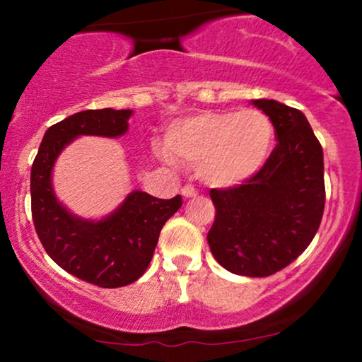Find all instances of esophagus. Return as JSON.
Masks as SVG:
<instances>
[{
  "label": "esophagus",
  "mask_w": 362,
  "mask_h": 362,
  "mask_svg": "<svg viewBox=\"0 0 362 362\" xmlns=\"http://www.w3.org/2000/svg\"><path fill=\"white\" fill-rule=\"evenodd\" d=\"M182 195H184V197H187V199L195 197V195H197V190H195L192 185H185L184 189H182Z\"/></svg>",
  "instance_id": "34e87169"
}]
</instances>
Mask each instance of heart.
Masks as SVG:
<instances>
[{
    "instance_id": "1",
    "label": "heart",
    "mask_w": 362,
    "mask_h": 362,
    "mask_svg": "<svg viewBox=\"0 0 362 362\" xmlns=\"http://www.w3.org/2000/svg\"><path fill=\"white\" fill-rule=\"evenodd\" d=\"M274 139L276 129L262 110H206L173 122L158 155L167 163L195 167L207 185L231 189L260 172Z\"/></svg>"
}]
</instances>
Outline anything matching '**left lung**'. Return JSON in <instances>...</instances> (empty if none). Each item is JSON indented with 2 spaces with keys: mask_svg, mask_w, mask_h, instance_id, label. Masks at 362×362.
I'll return each instance as SVG.
<instances>
[{
  "mask_svg": "<svg viewBox=\"0 0 362 362\" xmlns=\"http://www.w3.org/2000/svg\"><path fill=\"white\" fill-rule=\"evenodd\" d=\"M252 103L272 120L277 144L250 180L211 189L216 218L207 243L226 271L267 277L317 235L325 207L323 149L301 110L267 98Z\"/></svg>",
  "mask_w": 362,
  "mask_h": 362,
  "instance_id": "1",
  "label": "left lung"
}]
</instances>
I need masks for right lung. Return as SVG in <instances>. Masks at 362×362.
I'll use <instances>...</instances> for the list:
<instances>
[{
	"label": "right lung",
	"instance_id": "obj_1",
	"mask_svg": "<svg viewBox=\"0 0 362 362\" xmlns=\"http://www.w3.org/2000/svg\"><path fill=\"white\" fill-rule=\"evenodd\" d=\"M132 110H83L45 131L30 173L32 218L40 243L59 267L78 279L120 288L138 281L153 259L163 224L180 209L182 197L156 199L132 190L102 219L73 214L56 197L52 168L62 149L80 136L119 138Z\"/></svg>",
	"mask_w": 362,
	"mask_h": 362
}]
</instances>
